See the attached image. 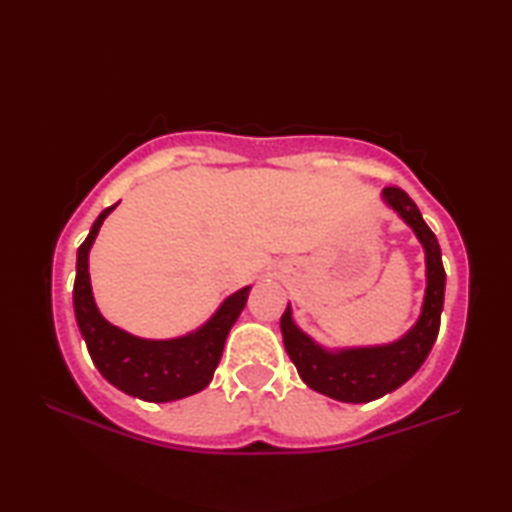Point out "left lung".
I'll return each instance as SVG.
<instances>
[{"instance_id":"obj_1","label":"left lung","mask_w":512,"mask_h":512,"mask_svg":"<svg viewBox=\"0 0 512 512\" xmlns=\"http://www.w3.org/2000/svg\"><path fill=\"white\" fill-rule=\"evenodd\" d=\"M384 198L391 203L402 219L411 225L427 253V296H424L422 316L409 334L381 348H359L329 354L300 332L291 320L287 307L282 318L284 348L296 363L302 381L314 391L334 397L341 402H372L400 388L411 379L429 357L440 329V314L445 300V268L438 239L424 223L418 205L400 187H386Z\"/></svg>"}]
</instances>
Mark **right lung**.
<instances>
[{
	"instance_id": "right-lung-1",
	"label": "right lung",
	"mask_w": 512,
	"mask_h": 512,
	"mask_svg": "<svg viewBox=\"0 0 512 512\" xmlns=\"http://www.w3.org/2000/svg\"><path fill=\"white\" fill-rule=\"evenodd\" d=\"M117 205L106 207L79 246L74 280V314L94 366L112 386L146 402H171L194 395L210 384L225 339L246 307L250 287L223 302L214 318L196 334L173 341H144L121 332L99 314L92 298L88 253L101 223Z\"/></svg>"
}]
</instances>
